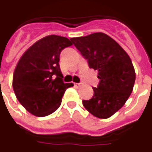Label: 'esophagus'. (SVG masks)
I'll return each instance as SVG.
<instances>
[{
  "label": "esophagus",
  "instance_id": "34e87169",
  "mask_svg": "<svg viewBox=\"0 0 152 152\" xmlns=\"http://www.w3.org/2000/svg\"><path fill=\"white\" fill-rule=\"evenodd\" d=\"M83 85H82V83H75V86L76 87V88H80V87H82Z\"/></svg>",
  "mask_w": 152,
  "mask_h": 152
}]
</instances>
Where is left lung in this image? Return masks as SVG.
<instances>
[{"mask_svg":"<svg viewBox=\"0 0 152 152\" xmlns=\"http://www.w3.org/2000/svg\"><path fill=\"white\" fill-rule=\"evenodd\" d=\"M73 44L98 71L100 79L91 99L83 106L96 117L107 119L121 109L129 99L136 80L135 69L126 51L110 36L102 32L71 38Z\"/></svg>","mask_w":152,"mask_h":152,"instance_id":"1","label":"left lung"}]
</instances>
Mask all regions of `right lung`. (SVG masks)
<instances>
[{"mask_svg":"<svg viewBox=\"0 0 152 152\" xmlns=\"http://www.w3.org/2000/svg\"><path fill=\"white\" fill-rule=\"evenodd\" d=\"M72 44L66 37L50 35L36 42L19 60L12 87L19 102L32 115L43 117L53 113L66 89L74 86L63 82L58 63L61 51Z\"/></svg>","mask_w":152,"mask_h":152,"instance_id":"obj_1","label":"right lung"}]
</instances>
